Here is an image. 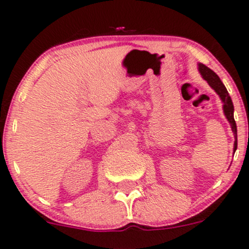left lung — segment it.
<instances>
[{
  "label": "left lung",
  "mask_w": 249,
  "mask_h": 249,
  "mask_svg": "<svg viewBox=\"0 0 249 249\" xmlns=\"http://www.w3.org/2000/svg\"><path fill=\"white\" fill-rule=\"evenodd\" d=\"M198 71L202 75L203 79L205 81H208V83L210 85V87L213 90L219 95L221 102L224 103L223 109H224V113H225V117L227 118V121L231 124V127H232L233 133H234V138H235V142H234V152L236 147H238V139H236V124L234 121V116H233V112H234V107H233L232 100H231L229 91L224 86V83L221 82V80L219 79V76L214 73L213 71H211L210 68L206 67L205 65L203 64H198Z\"/></svg>",
  "instance_id": "1"
}]
</instances>
